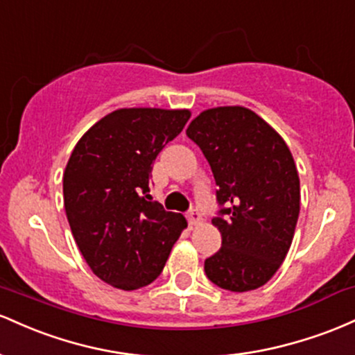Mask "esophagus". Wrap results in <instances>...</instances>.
I'll list each match as a JSON object with an SVG mask.
<instances>
[{
    "instance_id": "1",
    "label": "esophagus",
    "mask_w": 355,
    "mask_h": 355,
    "mask_svg": "<svg viewBox=\"0 0 355 355\" xmlns=\"http://www.w3.org/2000/svg\"><path fill=\"white\" fill-rule=\"evenodd\" d=\"M186 220H188L191 226H196L201 223V214H199L198 209H189L188 213H186Z\"/></svg>"
}]
</instances>
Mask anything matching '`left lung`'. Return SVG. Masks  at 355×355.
<instances>
[{"label": "left lung", "instance_id": "left-lung-1", "mask_svg": "<svg viewBox=\"0 0 355 355\" xmlns=\"http://www.w3.org/2000/svg\"><path fill=\"white\" fill-rule=\"evenodd\" d=\"M186 135L209 162L220 211L213 225L221 248L205 260L220 288L248 292L284 263L300 213V181L285 141L245 107H216L191 122Z\"/></svg>", "mask_w": 355, "mask_h": 355}]
</instances>
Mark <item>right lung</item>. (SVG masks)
<instances>
[{
    "label": "right lung",
    "mask_w": 355,
    "mask_h": 355,
    "mask_svg": "<svg viewBox=\"0 0 355 355\" xmlns=\"http://www.w3.org/2000/svg\"><path fill=\"white\" fill-rule=\"evenodd\" d=\"M189 117V110H114L83 134L69 159L63 202L71 234L92 272L115 288L153 284L188 226L149 191L153 162Z\"/></svg>",
    "instance_id": "add662e5"
}]
</instances>
